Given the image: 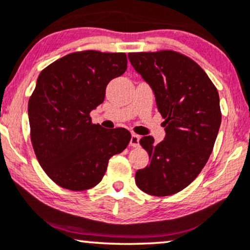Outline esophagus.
Here are the masks:
<instances>
[{
  "instance_id": "obj_1",
  "label": "esophagus",
  "mask_w": 250,
  "mask_h": 250,
  "mask_svg": "<svg viewBox=\"0 0 250 250\" xmlns=\"http://www.w3.org/2000/svg\"><path fill=\"white\" fill-rule=\"evenodd\" d=\"M140 136L137 134H131V138H130V146L133 148H137L140 146Z\"/></svg>"
}]
</instances>
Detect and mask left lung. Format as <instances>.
Returning a JSON list of instances; mask_svg holds the SVG:
<instances>
[{
	"instance_id": "obj_1",
	"label": "left lung",
	"mask_w": 250,
	"mask_h": 250,
	"mask_svg": "<svg viewBox=\"0 0 250 250\" xmlns=\"http://www.w3.org/2000/svg\"><path fill=\"white\" fill-rule=\"evenodd\" d=\"M128 57L154 91L167 133L158 144L152 136L140 140L150 164L137 170L135 182L148 194H174L197 178L212 154L221 125L218 89L194 60L176 51Z\"/></svg>"
}]
</instances>
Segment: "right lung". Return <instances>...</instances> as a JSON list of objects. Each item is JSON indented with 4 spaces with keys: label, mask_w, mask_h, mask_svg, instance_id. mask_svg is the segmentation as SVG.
I'll list each match as a JSON object with an SVG mask.
<instances>
[{
    "label": "right lung",
    "mask_w": 250,
    "mask_h": 250,
    "mask_svg": "<svg viewBox=\"0 0 250 250\" xmlns=\"http://www.w3.org/2000/svg\"><path fill=\"white\" fill-rule=\"evenodd\" d=\"M125 70V53L87 50L56 60L38 76L28 104L30 137L39 164L57 185L94 188L109 158L127 148V129L108 130L89 116L104 102L108 83Z\"/></svg>",
    "instance_id": "right-lung-1"
}]
</instances>
